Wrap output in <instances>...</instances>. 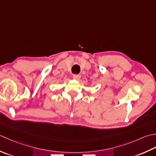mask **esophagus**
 Segmentation results:
<instances>
[{"label": "esophagus", "mask_w": 156, "mask_h": 156, "mask_svg": "<svg viewBox=\"0 0 156 156\" xmlns=\"http://www.w3.org/2000/svg\"><path fill=\"white\" fill-rule=\"evenodd\" d=\"M73 77L74 79H76V80H78V79H80L81 77V75H79V74H75L73 75Z\"/></svg>", "instance_id": "1"}]
</instances>
